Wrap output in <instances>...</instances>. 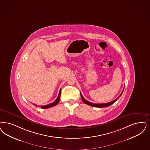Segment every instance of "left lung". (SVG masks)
Masks as SVG:
<instances>
[{"mask_svg": "<svg viewBox=\"0 0 150 150\" xmlns=\"http://www.w3.org/2000/svg\"><path fill=\"white\" fill-rule=\"evenodd\" d=\"M124 90H122V93H121V94L120 95V96H119V97H118L117 98H116L115 100H114V101H111V102H109V103H90V102H88V101L86 100H85V98H83V95H82V94L81 93H80V95H81V98H82V100H83V103H85L86 104H87V105H90V106H93V107H95V108H105V107H108V106H110V105H112V104L113 103H114L115 102H116V101L117 100V98H119V97H120V96H121L122 93L123 91H124Z\"/></svg>", "mask_w": 150, "mask_h": 150, "instance_id": "1", "label": "left lung"}]
</instances>
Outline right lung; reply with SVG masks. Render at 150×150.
I'll list each match as a JSON object with an SVG mask.
<instances>
[{
  "instance_id": "obj_1",
  "label": "right lung",
  "mask_w": 150,
  "mask_h": 150,
  "mask_svg": "<svg viewBox=\"0 0 150 150\" xmlns=\"http://www.w3.org/2000/svg\"><path fill=\"white\" fill-rule=\"evenodd\" d=\"M60 94H61V90H60V91H59V93L58 96H57V99H56V100H55L54 102H53L52 103H50V104H49V105H45V106H40L41 108V109H47V108H52V107H53V106L57 105V104L59 103V102L60 98ZM33 105H35V106H37V105H36V104H34V103H33Z\"/></svg>"
}]
</instances>
